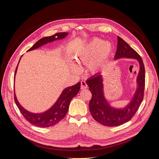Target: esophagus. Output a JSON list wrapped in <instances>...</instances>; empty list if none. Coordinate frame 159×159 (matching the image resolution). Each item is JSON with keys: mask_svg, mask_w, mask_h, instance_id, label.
I'll return each mask as SVG.
<instances>
[{"mask_svg": "<svg viewBox=\"0 0 159 159\" xmlns=\"http://www.w3.org/2000/svg\"><path fill=\"white\" fill-rule=\"evenodd\" d=\"M80 84H81L80 86L81 89H86L88 88V84L85 80H82L80 82Z\"/></svg>", "mask_w": 159, "mask_h": 159, "instance_id": "1", "label": "esophagus"}]
</instances>
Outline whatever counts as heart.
<instances>
[{"label":"heart","mask_w":159,"mask_h":159,"mask_svg":"<svg viewBox=\"0 0 159 159\" xmlns=\"http://www.w3.org/2000/svg\"><path fill=\"white\" fill-rule=\"evenodd\" d=\"M111 51V45L110 43L101 42L97 39L80 49L74 58L79 64L88 62L89 71L96 72L104 65ZM71 68L75 72L80 71L79 67L75 64H71Z\"/></svg>","instance_id":"obj_1"}]
</instances>
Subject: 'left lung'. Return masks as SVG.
Wrapping results in <instances>:
<instances>
[{"mask_svg": "<svg viewBox=\"0 0 159 159\" xmlns=\"http://www.w3.org/2000/svg\"><path fill=\"white\" fill-rule=\"evenodd\" d=\"M117 49L115 58H132L138 60L140 71L137 77L138 88L131 102L123 109H115L110 106L104 96L102 75L98 73L86 80L92 94L89 107L93 118L106 126H117L130 120L135 115L143 101L145 88V68L138 53L120 37H117Z\"/></svg>", "mask_w": 159, "mask_h": 159, "instance_id": "8db88e82", "label": "left lung"}]
</instances>
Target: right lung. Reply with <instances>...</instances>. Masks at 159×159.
I'll return each instance as SVG.
<instances>
[{
	"mask_svg": "<svg viewBox=\"0 0 159 159\" xmlns=\"http://www.w3.org/2000/svg\"><path fill=\"white\" fill-rule=\"evenodd\" d=\"M67 35H68V33L66 32L57 33L52 36L42 38L31 48H30L28 52L37 49L41 46L48 43H51V42L55 40L63 39ZM17 66H16L15 70V75L16 74V70H17ZM80 88V83L78 82L77 84L74 86L64 89L55 104L49 110L42 113H32L25 110L19 103L15 93L14 100L20 113L29 122L35 126L40 128H48L54 126L64 117L69 109V105L71 99L77 95Z\"/></svg>",
	"mask_w": 159,
	"mask_h": 159,
	"instance_id": "1",
	"label": "right lung"
}]
</instances>
